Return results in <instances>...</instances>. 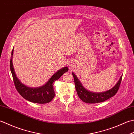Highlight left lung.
Instances as JSON below:
<instances>
[{
  "label": "left lung",
  "mask_w": 134,
  "mask_h": 134,
  "mask_svg": "<svg viewBox=\"0 0 134 134\" xmlns=\"http://www.w3.org/2000/svg\"><path fill=\"white\" fill-rule=\"evenodd\" d=\"M72 74L74 79L75 89L79 97L81 99V100L88 104H95L104 102L114 96L119 89L122 79L121 75L115 86L112 89L108 90L107 92L102 93H93L88 91L82 86L81 81L79 80L77 76L74 74V73L72 72Z\"/></svg>",
  "instance_id": "left-lung-1"
}]
</instances>
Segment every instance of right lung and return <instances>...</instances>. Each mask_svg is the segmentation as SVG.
Returning <instances> with one entry per match:
<instances>
[{
  "label": "right lung",
  "instance_id": "obj_1",
  "mask_svg": "<svg viewBox=\"0 0 134 134\" xmlns=\"http://www.w3.org/2000/svg\"><path fill=\"white\" fill-rule=\"evenodd\" d=\"M13 51L14 48L11 52V58L10 63V70L15 88L20 95L26 100L34 103L46 104L52 101L55 97V92L53 86L54 82L58 80L64 73L69 71L68 67H64L54 74L46 84L42 86L36 88L29 87L22 83L15 74L13 64Z\"/></svg>",
  "mask_w": 134,
  "mask_h": 134
}]
</instances>
